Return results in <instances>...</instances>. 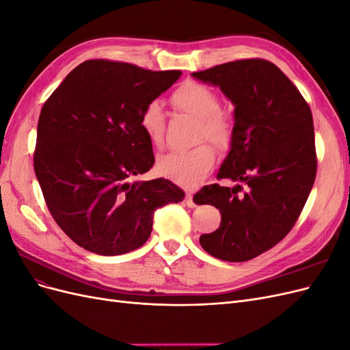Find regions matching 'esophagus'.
<instances>
[{"instance_id": "34e87169", "label": "esophagus", "mask_w": 350, "mask_h": 350, "mask_svg": "<svg viewBox=\"0 0 350 350\" xmlns=\"http://www.w3.org/2000/svg\"><path fill=\"white\" fill-rule=\"evenodd\" d=\"M185 201H187V206L188 207H196V203L193 201V193L191 191H187V194H185Z\"/></svg>"}]
</instances>
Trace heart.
Returning a JSON list of instances; mask_svg holds the SVG:
<instances>
[{
  "mask_svg": "<svg viewBox=\"0 0 350 350\" xmlns=\"http://www.w3.org/2000/svg\"><path fill=\"white\" fill-rule=\"evenodd\" d=\"M171 102L176 111L197 118V143L208 140L220 150L229 149L235 135V121L226 109L220 108V98L213 89L198 81H184L172 92ZM140 126L153 146L163 143L166 113L161 102L150 100L144 105ZM215 161L213 147L201 143L189 150L162 154L157 159L156 167L159 174L174 183L194 187L206 178Z\"/></svg>",
  "mask_w": 350,
  "mask_h": 350,
  "instance_id": "obj_1",
  "label": "heart"
}]
</instances>
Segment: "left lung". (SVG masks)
<instances>
[{
	"mask_svg": "<svg viewBox=\"0 0 350 350\" xmlns=\"http://www.w3.org/2000/svg\"><path fill=\"white\" fill-rule=\"evenodd\" d=\"M193 76L216 84L235 105L234 142L217 179L239 184H211L197 193L200 204L221 215L219 229L201 235L200 243L219 260L248 261L289 234L308 200L317 175L312 113L267 59H237Z\"/></svg>",
	"mask_w": 350,
	"mask_h": 350,
	"instance_id": "8db88e82",
	"label": "left lung"
}]
</instances>
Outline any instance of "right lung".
<instances>
[{
  "label": "right lung",
  "mask_w": 350,
  "mask_h": 350,
  "mask_svg": "<svg viewBox=\"0 0 350 350\" xmlns=\"http://www.w3.org/2000/svg\"><path fill=\"white\" fill-rule=\"evenodd\" d=\"M181 74L89 59L42 107L35 174L49 213L79 247L100 256L140 248L154 211L185 197L163 178L134 181L154 165L142 111Z\"/></svg>",
  "instance_id": "add662e5"
}]
</instances>
